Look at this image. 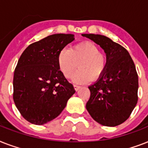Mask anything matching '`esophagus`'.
Returning a JSON list of instances; mask_svg holds the SVG:
<instances>
[{
	"instance_id": "obj_1",
	"label": "esophagus",
	"mask_w": 148,
	"mask_h": 148,
	"mask_svg": "<svg viewBox=\"0 0 148 148\" xmlns=\"http://www.w3.org/2000/svg\"><path fill=\"white\" fill-rule=\"evenodd\" d=\"M74 89H75V90H76V91H77V90H78L79 89L81 88V86L77 85V84H74Z\"/></svg>"
}]
</instances>
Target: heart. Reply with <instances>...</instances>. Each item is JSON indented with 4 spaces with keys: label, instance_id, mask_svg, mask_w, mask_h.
I'll return each instance as SVG.
<instances>
[{
    "label": "heart",
    "instance_id": "1",
    "mask_svg": "<svg viewBox=\"0 0 148 148\" xmlns=\"http://www.w3.org/2000/svg\"><path fill=\"white\" fill-rule=\"evenodd\" d=\"M59 69L66 78L71 77L79 65V70L74 74L73 81L86 84L91 80L97 81L105 71L108 59L100 52L98 47L89 41H83L72 46L70 50L63 49L58 57Z\"/></svg>",
    "mask_w": 148,
    "mask_h": 148
}]
</instances>
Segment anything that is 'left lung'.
<instances>
[{
	"label": "left lung",
	"mask_w": 148,
	"mask_h": 148,
	"mask_svg": "<svg viewBox=\"0 0 148 148\" xmlns=\"http://www.w3.org/2000/svg\"><path fill=\"white\" fill-rule=\"evenodd\" d=\"M82 36L99 45L107 55L108 64L98 81L89 87L90 99L86 108L92 118L103 126L124 123L138 103V76L128 51L101 34Z\"/></svg>",
	"instance_id": "left-lung-1"
}]
</instances>
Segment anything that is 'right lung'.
I'll return each instance as SVG.
<instances>
[{
  "label": "right lung",
  "instance_id": "1",
  "mask_svg": "<svg viewBox=\"0 0 148 148\" xmlns=\"http://www.w3.org/2000/svg\"><path fill=\"white\" fill-rule=\"evenodd\" d=\"M73 34L47 36L27 47L15 67L13 99L24 119L42 125L56 118L75 93L61 73L58 57Z\"/></svg>",
  "mask_w": 148,
  "mask_h": 148
}]
</instances>
